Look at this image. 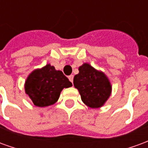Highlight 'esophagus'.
Wrapping results in <instances>:
<instances>
[{"mask_svg":"<svg viewBox=\"0 0 148 148\" xmlns=\"http://www.w3.org/2000/svg\"><path fill=\"white\" fill-rule=\"evenodd\" d=\"M68 78H69V80L71 81V82H73V80H74V75H70V76L68 77Z\"/></svg>","mask_w":148,"mask_h":148,"instance_id":"1","label":"esophagus"}]
</instances>
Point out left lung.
<instances>
[{
  "label": "left lung",
  "instance_id": "8db88e82",
  "mask_svg": "<svg viewBox=\"0 0 148 148\" xmlns=\"http://www.w3.org/2000/svg\"><path fill=\"white\" fill-rule=\"evenodd\" d=\"M78 71L79 73L74 77V86L79 91L82 101L92 109L101 107L111 94L109 78L89 63L79 66Z\"/></svg>",
  "mask_w": 148,
  "mask_h": 148
}]
</instances>
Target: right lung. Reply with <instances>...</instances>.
<instances>
[{
    "label": "right lung",
    "mask_w": 148,
    "mask_h": 148,
    "mask_svg": "<svg viewBox=\"0 0 148 148\" xmlns=\"http://www.w3.org/2000/svg\"><path fill=\"white\" fill-rule=\"evenodd\" d=\"M71 86L72 83L62 71L47 64L28 75L24 89L35 106L46 107L55 104L62 90Z\"/></svg>",
    "instance_id": "add662e5"
}]
</instances>
